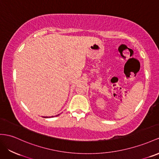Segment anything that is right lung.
Returning a JSON list of instances; mask_svg holds the SVG:
<instances>
[{
    "instance_id": "right-lung-1",
    "label": "right lung",
    "mask_w": 159,
    "mask_h": 159,
    "mask_svg": "<svg viewBox=\"0 0 159 159\" xmlns=\"http://www.w3.org/2000/svg\"><path fill=\"white\" fill-rule=\"evenodd\" d=\"M60 114H58V115H57L56 116H59ZM52 117H54V116H52ZM45 117V118H47V117Z\"/></svg>"
}]
</instances>
